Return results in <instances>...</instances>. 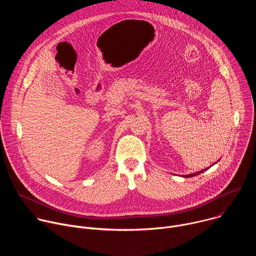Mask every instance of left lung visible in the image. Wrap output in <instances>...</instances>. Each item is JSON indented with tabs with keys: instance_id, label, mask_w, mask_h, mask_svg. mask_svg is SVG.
<instances>
[{
	"instance_id": "1",
	"label": "left lung",
	"mask_w": 256,
	"mask_h": 256,
	"mask_svg": "<svg viewBox=\"0 0 256 256\" xmlns=\"http://www.w3.org/2000/svg\"><path fill=\"white\" fill-rule=\"evenodd\" d=\"M220 161V160H218ZM216 163H214V164H216ZM212 164V165H214ZM206 169H208V168H206V169H204V170H200V171H198V172H194V173H192V174H188V175H184V177H192V176H196V175H198V174H200L202 172H204V171H206Z\"/></svg>"
}]
</instances>
